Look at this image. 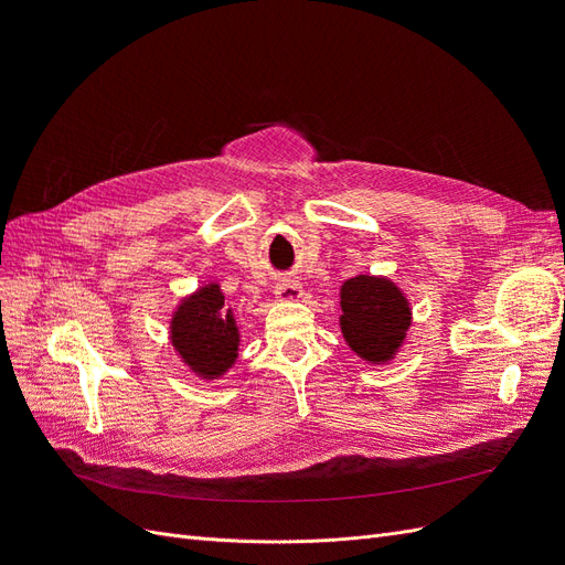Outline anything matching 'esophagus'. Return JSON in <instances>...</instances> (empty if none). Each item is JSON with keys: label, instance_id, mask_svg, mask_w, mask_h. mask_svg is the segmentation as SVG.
<instances>
[{"label": "esophagus", "instance_id": "obj_1", "mask_svg": "<svg viewBox=\"0 0 565 565\" xmlns=\"http://www.w3.org/2000/svg\"><path fill=\"white\" fill-rule=\"evenodd\" d=\"M303 289H301V282L299 280H278L276 282V299L280 301H297L301 299Z\"/></svg>", "mask_w": 565, "mask_h": 565}]
</instances>
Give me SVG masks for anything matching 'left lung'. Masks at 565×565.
<instances>
[{
	"instance_id": "1",
	"label": "left lung",
	"mask_w": 565,
	"mask_h": 565,
	"mask_svg": "<svg viewBox=\"0 0 565 565\" xmlns=\"http://www.w3.org/2000/svg\"><path fill=\"white\" fill-rule=\"evenodd\" d=\"M341 334L351 351L367 363L384 365L401 349L413 322L409 301L396 282L377 276H355L341 285Z\"/></svg>"
}]
</instances>
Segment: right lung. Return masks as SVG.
<instances>
[{"label": "right lung", "instance_id": "1", "mask_svg": "<svg viewBox=\"0 0 565 565\" xmlns=\"http://www.w3.org/2000/svg\"><path fill=\"white\" fill-rule=\"evenodd\" d=\"M169 337L181 361L202 380H218L228 372L241 347L233 309H226L224 292L216 282L200 287L177 306Z\"/></svg>", "mask_w": 565, "mask_h": 565}]
</instances>
